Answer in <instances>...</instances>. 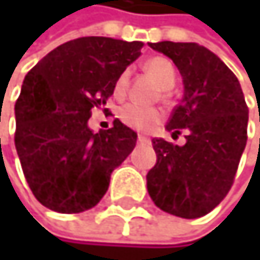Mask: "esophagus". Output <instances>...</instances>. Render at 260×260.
Wrapping results in <instances>:
<instances>
[{
	"label": "esophagus",
	"instance_id": "obj_1",
	"mask_svg": "<svg viewBox=\"0 0 260 260\" xmlns=\"http://www.w3.org/2000/svg\"><path fill=\"white\" fill-rule=\"evenodd\" d=\"M137 140H139V142H148L149 139H148L146 136H143V134H139V136H137Z\"/></svg>",
	"mask_w": 260,
	"mask_h": 260
}]
</instances>
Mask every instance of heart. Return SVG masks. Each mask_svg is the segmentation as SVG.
<instances>
[{"instance_id": "b5f03b06", "label": "heart", "mask_w": 260, "mask_h": 260, "mask_svg": "<svg viewBox=\"0 0 260 260\" xmlns=\"http://www.w3.org/2000/svg\"><path fill=\"white\" fill-rule=\"evenodd\" d=\"M145 70L157 81V84L164 90H170L176 82L175 65L165 57H153L146 60ZM129 79H131V72H129V70H123L114 84L115 96L121 98L126 95L127 87H129ZM118 115H120V120L126 126L133 129H139V131H151V129H154L162 120V112L157 107H146V106H139L133 103L124 104L120 109Z\"/></svg>"}]
</instances>
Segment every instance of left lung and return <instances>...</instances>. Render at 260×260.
Instances as JSON below:
<instances>
[{
    "instance_id": "left-lung-1",
    "label": "left lung",
    "mask_w": 260,
    "mask_h": 260,
    "mask_svg": "<svg viewBox=\"0 0 260 260\" xmlns=\"http://www.w3.org/2000/svg\"><path fill=\"white\" fill-rule=\"evenodd\" d=\"M178 67L184 98L167 123L185 145L153 139L156 165L146 175L148 193L162 211L198 218L231 190L246 145L248 106L236 75L220 57L197 43H148Z\"/></svg>"
}]
</instances>
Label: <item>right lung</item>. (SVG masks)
Masks as SVG:
<instances>
[{
  "label": "right lung",
  "mask_w": 260,
  "mask_h": 260,
  "mask_svg": "<svg viewBox=\"0 0 260 260\" xmlns=\"http://www.w3.org/2000/svg\"><path fill=\"white\" fill-rule=\"evenodd\" d=\"M142 48V42L81 37L53 49L26 75L15 103V148L29 188L45 207L60 214L92 209L131 154L137 134L118 118L96 134L87 123Z\"/></svg>",
  "instance_id": "1"
}]
</instances>
